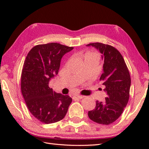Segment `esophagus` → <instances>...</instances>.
Returning <instances> with one entry per match:
<instances>
[{
    "label": "esophagus",
    "instance_id": "esophagus-1",
    "mask_svg": "<svg viewBox=\"0 0 149 149\" xmlns=\"http://www.w3.org/2000/svg\"><path fill=\"white\" fill-rule=\"evenodd\" d=\"M84 96L83 95H75L73 96V99H83Z\"/></svg>",
    "mask_w": 149,
    "mask_h": 149
}]
</instances>
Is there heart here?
Returning a JSON list of instances; mask_svg holds the SVG:
<instances>
[{"instance_id":"1","label":"heart","mask_w":149,"mask_h":149,"mask_svg":"<svg viewBox=\"0 0 149 149\" xmlns=\"http://www.w3.org/2000/svg\"><path fill=\"white\" fill-rule=\"evenodd\" d=\"M87 54H90V53H87Z\"/></svg>"}]
</instances>
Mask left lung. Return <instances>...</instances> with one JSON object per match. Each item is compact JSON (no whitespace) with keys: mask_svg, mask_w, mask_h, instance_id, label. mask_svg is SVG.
Instances as JSON below:
<instances>
[{"mask_svg":"<svg viewBox=\"0 0 149 149\" xmlns=\"http://www.w3.org/2000/svg\"><path fill=\"white\" fill-rule=\"evenodd\" d=\"M86 46L94 47L102 54L104 72L100 81L107 93L104 102L96 101L95 107L88 111V116L96 123L109 125L119 118L128 103L130 74L122 54L115 47L99 42Z\"/></svg>","mask_w":149,"mask_h":149,"instance_id":"8db88e82","label":"left lung"}]
</instances>
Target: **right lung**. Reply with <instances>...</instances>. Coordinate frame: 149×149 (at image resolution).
Segmentation results:
<instances>
[{
    "label": "right lung",
    "mask_w": 149,
    "mask_h": 149,
    "mask_svg": "<svg viewBox=\"0 0 149 149\" xmlns=\"http://www.w3.org/2000/svg\"><path fill=\"white\" fill-rule=\"evenodd\" d=\"M72 47L50 43L31 49L25 60L21 75V91L28 109L43 123L61 120L72 101L68 95L57 93L49 86L58 74L62 57Z\"/></svg>",
    "instance_id": "1"
}]
</instances>
